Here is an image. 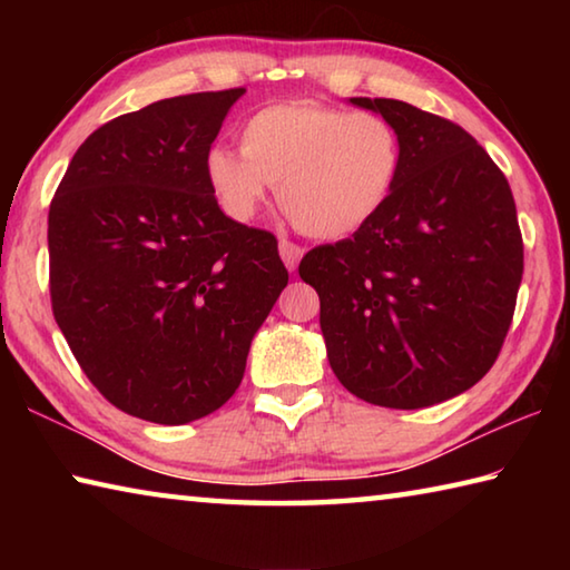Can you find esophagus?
Instances as JSON below:
<instances>
[{
  "instance_id": "34e87169",
  "label": "esophagus",
  "mask_w": 570,
  "mask_h": 570,
  "mask_svg": "<svg viewBox=\"0 0 570 570\" xmlns=\"http://www.w3.org/2000/svg\"><path fill=\"white\" fill-rule=\"evenodd\" d=\"M278 254H282L288 272H296V266H298V262H302V256H304V248L298 246V244H294V240L282 238V240H278Z\"/></svg>"
}]
</instances>
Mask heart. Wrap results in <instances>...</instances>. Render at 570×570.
Listing matches in <instances>:
<instances>
[{"mask_svg": "<svg viewBox=\"0 0 570 570\" xmlns=\"http://www.w3.org/2000/svg\"><path fill=\"white\" fill-rule=\"evenodd\" d=\"M404 166L400 130L377 112L276 102L240 128V153H208V180L230 218H254L278 186L286 216L314 238H346L390 204Z\"/></svg>", "mask_w": 570, "mask_h": 570, "instance_id": "b5f03b06", "label": "heart"}]
</instances>
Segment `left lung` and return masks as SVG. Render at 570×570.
<instances>
[{"label":"left lung","mask_w":570,"mask_h":570,"mask_svg":"<svg viewBox=\"0 0 570 570\" xmlns=\"http://www.w3.org/2000/svg\"><path fill=\"white\" fill-rule=\"evenodd\" d=\"M352 102L400 130L402 176L370 226L308 250L298 276L320 294L336 380L380 407H430L503 350L523 278L515 200L458 122L402 100Z\"/></svg>","instance_id":"8db88e82"}]
</instances>
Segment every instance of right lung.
I'll use <instances>...</instances> for the list:
<instances>
[{
    "label": "right lung",
    "instance_id": "right-lung-1",
    "mask_svg": "<svg viewBox=\"0 0 570 570\" xmlns=\"http://www.w3.org/2000/svg\"><path fill=\"white\" fill-rule=\"evenodd\" d=\"M244 88L100 125L47 220L52 314L80 370L132 417L186 424L230 400L288 272L272 230L218 208L208 153Z\"/></svg>",
    "mask_w": 570,
    "mask_h": 570
}]
</instances>
